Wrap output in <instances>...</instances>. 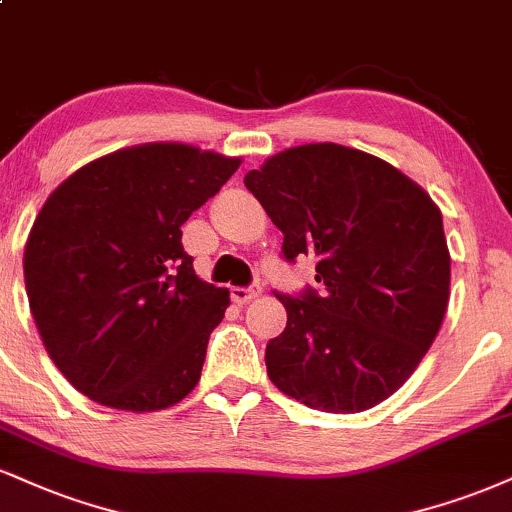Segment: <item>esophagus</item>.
<instances>
[{
    "label": "esophagus",
    "instance_id": "34e87169",
    "mask_svg": "<svg viewBox=\"0 0 512 512\" xmlns=\"http://www.w3.org/2000/svg\"><path fill=\"white\" fill-rule=\"evenodd\" d=\"M262 293L260 286H252V288H231V300L236 305H248L250 300H255L257 295Z\"/></svg>",
    "mask_w": 512,
    "mask_h": 512
}]
</instances>
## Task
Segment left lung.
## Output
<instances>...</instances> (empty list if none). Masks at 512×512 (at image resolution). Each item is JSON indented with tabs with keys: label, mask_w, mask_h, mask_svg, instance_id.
<instances>
[{
	"label": "left lung",
	"mask_w": 512,
	"mask_h": 512,
	"mask_svg": "<svg viewBox=\"0 0 512 512\" xmlns=\"http://www.w3.org/2000/svg\"><path fill=\"white\" fill-rule=\"evenodd\" d=\"M283 233L315 257L319 291L276 295L286 329L267 346L272 384L307 408L362 412L396 393L439 334L451 295L441 209L396 166L353 147H288L245 174Z\"/></svg>",
	"instance_id": "1"
}]
</instances>
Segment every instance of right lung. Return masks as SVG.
<instances>
[{
  "instance_id": "obj_1",
  "label": "right lung",
  "mask_w": 512,
  "mask_h": 512,
  "mask_svg": "<svg viewBox=\"0 0 512 512\" xmlns=\"http://www.w3.org/2000/svg\"><path fill=\"white\" fill-rule=\"evenodd\" d=\"M238 166L193 145L145 143L80 166L47 197L23 274L47 355L73 389L131 412L195 389L231 300L195 274L181 226Z\"/></svg>"
}]
</instances>
